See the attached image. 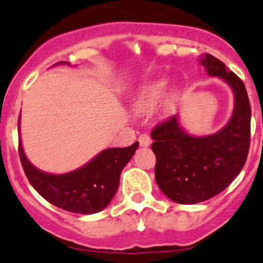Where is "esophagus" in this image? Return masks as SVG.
<instances>
[{"mask_svg":"<svg viewBox=\"0 0 263 263\" xmlns=\"http://www.w3.org/2000/svg\"><path fill=\"white\" fill-rule=\"evenodd\" d=\"M138 142L143 148H148V146L152 144V138H150L148 135H141L138 138Z\"/></svg>","mask_w":263,"mask_h":263,"instance_id":"34e87169","label":"esophagus"}]
</instances>
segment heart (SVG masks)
I'll return each instance as SVG.
<instances>
[{
  "instance_id": "obj_1",
  "label": "heart",
  "mask_w": 263,
  "mask_h": 263,
  "mask_svg": "<svg viewBox=\"0 0 263 263\" xmlns=\"http://www.w3.org/2000/svg\"><path fill=\"white\" fill-rule=\"evenodd\" d=\"M168 86H170V80L166 77L153 79L144 84L135 100L136 109L139 111H148L154 109L167 93ZM171 108H172V102L170 101L166 109L171 110Z\"/></svg>"
}]
</instances>
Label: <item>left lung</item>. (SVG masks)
I'll use <instances>...</instances> for the list:
<instances>
[{
    "instance_id": "obj_1",
    "label": "left lung",
    "mask_w": 263,
    "mask_h": 263,
    "mask_svg": "<svg viewBox=\"0 0 263 263\" xmlns=\"http://www.w3.org/2000/svg\"><path fill=\"white\" fill-rule=\"evenodd\" d=\"M199 64L232 89L234 107L229 122L216 134L189 135L178 114L152 131L156 183L180 204L207 201L225 190L243 168L250 145L251 108L244 83L211 54L201 55Z\"/></svg>"
}]
</instances>
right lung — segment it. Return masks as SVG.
I'll list each match as a JSON object with an SVG mask.
<instances>
[{
  "label": "right lung",
  "instance_id": "right-lung-1",
  "mask_svg": "<svg viewBox=\"0 0 263 263\" xmlns=\"http://www.w3.org/2000/svg\"><path fill=\"white\" fill-rule=\"evenodd\" d=\"M138 144L136 142L127 148L103 150L83 167L65 174H50L34 167L27 160L20 138L19 156L30 184L44 199L64 211L93 214L103 211L114 197L121 171L135 155Z\"/></svg>",
  "mask_w": 263,
  "mask_h": 263
}]
</instances>
